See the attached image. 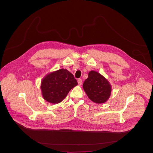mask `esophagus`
Returning a JSON list of instances; mask_svg holds the SVG:
<instances>
[{
	"label": "esophagus",
	"mask_w": 153,
	"mask_h": 153,
	"mask_svg": "<svg viewBox=\"0 0 153 153\" xmlns=\"http://www.w3.org/2000/svg\"><path fill=\"white\" fill-rule=\"evenodd\" d=\"M78 83L79 85H81L82 84V79H78Z\"/></svg>",
	"instance_id": "1"
}]
</instances>
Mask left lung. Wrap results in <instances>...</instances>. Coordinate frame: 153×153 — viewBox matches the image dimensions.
Here are the masks:
<instances>
[{"instance_id":"obj_1","label":"left lung","mask_w":153,"mask_h":153,"mask_svg":"<svg viewBox=\"0 0 153 153\" xmlns=\"http://www.w3.org/2000/svg\"><path fill=\"white\" fill-rule=\"evenodd\" d=\"M83 88L90 100L97 104L106 102L112 91L109 81L95 71L89 72L88 77L83 84Z\"/></svg>"}]
</instances>
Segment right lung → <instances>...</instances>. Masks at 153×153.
Wrapping results in <instances>:
<instances>
[{
	"mask_svg": "<svg viewBox=\"0 0 153 153\" xmlns=\"http://www.w3.org/2000/svg\"><path fill=\"white\" fill-rule=\"evenodd\" d=\"M78 85L74 75L66 69H60L46 74L41 81L42 97L51 104L62 102L71 89Z\"/></svg>",
	"mask_w": 153,
	"mask_h": 153,
	"instance_id": "obj_1",
	"label": "right lung"
}]
</instances>
